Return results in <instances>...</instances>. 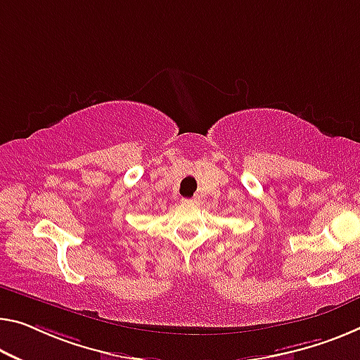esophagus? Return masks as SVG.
<instances>
[{
	"label": "esophagus",
	"instance_id": "34e87169",
	"mask_svg": "<svg viewBox=\"0 0 360 360\" xmlns=\"http://www.w3.org/2000/svg\"><path fill=\"white\" fill-rule=\"evenodd\" d=\"M185 204H196L198 199L196 198H191V199H184Z\"/></svg>",
	"mask_w": 360,
	"mask_h": 360
}]
</instances>
